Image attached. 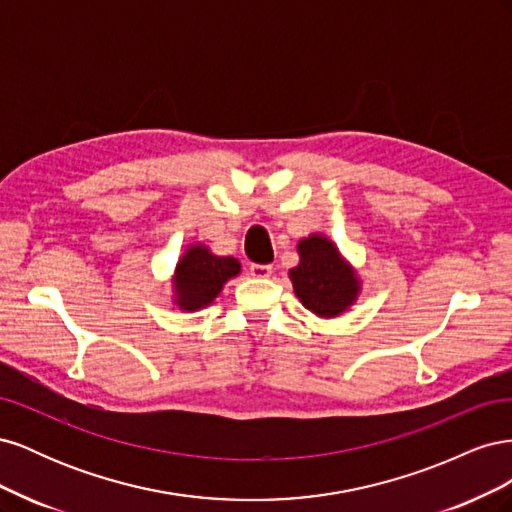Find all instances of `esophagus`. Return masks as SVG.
Instances as JSON below:
<instances>
[{"mask_svg": "<svg viewBox=\"0 0 512 512\" xmlns=\"http://www.w3.org/2000/svg\"><path fill=\"white\" fill-rule=\"evenodd\" d=\"M273 267L271 265H252L250 267V275L258 277V280H265V277H271Z\"/></svg>", "mask_w": 512, "mask_h": 512, "instance_id": "obj_1", "label": "esophagus"}]
</instances>
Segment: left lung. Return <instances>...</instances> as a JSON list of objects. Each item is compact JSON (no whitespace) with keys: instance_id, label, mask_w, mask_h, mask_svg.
<instances>
[{"instance_id":"obj_1","label":"left lung","mask_w":512,"mask_h":512,"mask_svg":"<svg viewBox=\"0 0 512 512\" xmlns=\"http://www.w3.org/2000/svg\"><path fill=\"white\" fill-rule=\"evenodd\" d=\"M299 265L288 271L294 294L318 318H335L350 309L361 294L354 267L324 235H309L297 243Z\"/></svg>"}]
</instances>
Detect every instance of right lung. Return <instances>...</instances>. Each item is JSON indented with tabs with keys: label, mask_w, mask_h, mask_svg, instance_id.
I'll return each instance as SVG.
<instances>
[{
	"label": "right lung",
	"mask_w": 512,
	"mask_h": 512,
	"mask_svg": "<svg viewBox=\"0 0 512 512\" xmlns=\"http://www.w3.org/2000/svg\"><path fill=\"white\" fill-rule=\"evenodd\" d=\"M239 273L237 258L215 256L207 245L192 243L173 273V303L181 312H198L218 299L224 284Z\"/></svg>",
	"instance_id": "obj_1"
}]
</instances>
